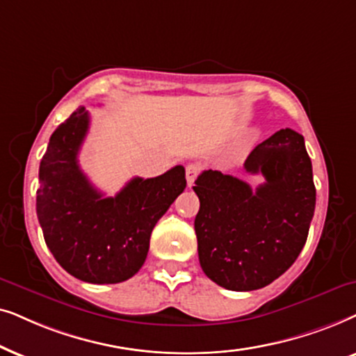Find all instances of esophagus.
<instances>
[{"mask_svg": "<svg viewBox=\"0 0 356 356\" xmlns=\"http://www.w3.org/2000/svg\"><path fill=\"white\" fill-rule=\"evenodd\" d=\"M198 174H200V165H198V164H188L187 165V168H186V179H187L188 187L193 186V182H195Z\"/></svg>", "mask_w": 356, "mask_h": 356, "instance_id": "34e87169", "label": "esophagus"}]
</instances>
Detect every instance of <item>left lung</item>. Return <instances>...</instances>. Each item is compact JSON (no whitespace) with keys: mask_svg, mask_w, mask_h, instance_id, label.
Here are the masks:
<instances>
[{"mask_svg":"<svg viewBox=\"0 0 356 356\" xmlns=\"http://www.w3.org/2000/svg\"><path fill=\"white\" fill-rule=\"evenodd\" d=\"M244 169L262 174L248 182L220 170L195 181L198 259L210 280L226 290L252 291L277 280L305 248L316 208L312 164L305 138L283 129L255 146Z\"/></svg>","mask_w":356,"mask_h":356,"instance_id":"1","label":"left lung"}]
</instances>
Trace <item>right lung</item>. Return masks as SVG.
Instances as JSON below:
<instances>
[{"label":"right lung","instance_id":"right-lung-1","mask_svg":"<svg viewBox=\"0 0 356 356\" xmlns=\"http://www.w3.org/2000/svg\"><path fill=\"white\" fill-rule=\"evenodd\" d=\"M88 130L89 113L79 107L51 134L40 161L37 218L47 248L70 275L120 283L145 264L151 231L187 186L186 169L135 177L115 197H104L78 164Z\"/></svg>","mask_w":356,"mask_h":356}]
</instances>
